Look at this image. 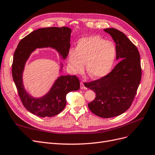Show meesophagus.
<instances>
[{"label": "esophagus", "instance_id": "esophagus-1", "mask_svg": "<svg viewBox=\"0 0 155 155\" xmlns=\"http://www.w3.org/2000/svg\"><path fill=\"white\" fill-rule=\"evenodd\" d=\"M81 89H86V87L85 86L83 82H81Z\"/></svg>", "mask_w": 155, "mask_h": 155}]
</instances>
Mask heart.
I'll list each match as a JSON object with an SVG mask.
<instances>
[{"instance_id":"1","label":"heart","mask_w":155,"mask_h":155,"mask_svg":"<svg viewBox=\"0 0 155 155\" xmlns=\"http://www.w3.org/2000/svg\"><path fill=\"white\" fill-rule=\"evenodd\" d=\"M116 55L114 44L98 36L82 38L77 42L76 49L68 53V66L74 73H80L86 62V71L93 78H100L109 73Z\"/></svg>"}]
</instances>
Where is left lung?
<instances>
[{
  "label": "left lung",
  "mask_w": 155,
  "mask_h": 155,
  "mask_svg": "<svg viewBox=\"0 0 155 155\" xmlns=\"http://www.w3.org/2000/svg\"><path fill=\"white\" fill-rule=\"evenodd\" d=\"M116 43V59H121L107 75L85 82L94 91L95 99L88 104L95 115L110 118L121 115L131 105L140 82L142 69L140 54L136 46L124 33L116 28H106Z\"/></svg>",
  "instance_id": "1"
}]
</instances>
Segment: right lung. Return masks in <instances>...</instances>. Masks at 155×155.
Returning <instances> with one entry per match:
<instances>
[{
	"instance_id": "right-lung-1",
	"label": "right lung",
	"mask_w": 155,
	"mask_h": 155,
	"mask_svg": "<svg viewBox=\"0 0 155 155\" xmlns=\"http://www.w3.org/2000/svg\"><path fill=\"white\" fill-rule=\"evenodd\" d=\"M71 32V28L66 27L39 28L23 38L15 50L12 64L13 81L22 104L34 115L41 117L57 115L66 106V94L80 89V81L76 75L61 76L45 96L34 98L26 92L22 82L25 62L36 48L51 47L66 59L70 48Z\"/></svg>"
}]
</instances>
